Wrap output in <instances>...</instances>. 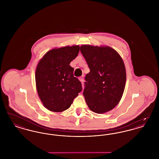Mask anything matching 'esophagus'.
Here are the masks:
<instances>
[{"mask_svg": "<svg viewBox=\"0 0 159 159\" xmlns=\"http://www.w3.org/2000/svg\"><path fill=\"white\" fill-rule=\"evenodd\" d=\"M79 80L82 82V83L83 84V82H84V77H83V76L80 77L79 78Z\"/></svg>", "mask_w": 159, "mask_h": 159, "instance_id": "34e87169", "label": "esophagus"}]
</instances>
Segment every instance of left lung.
Returning a JSON list of instances; mask_svg holds the SVG:
<instances>
[{
  "label": "left lung",
  "instance_id": "left-lung-1",
  "mask_svg": "<svg viewBox=\"0 0 159 159\" xmlns=\"http://www.w3.org/2000/svg\"><path fill=\"white\" fill-rule=\"evenodd\" d=\"M90 69L85 77L83 96L96 113H104L118 104L126 83V70L120 55L108 46H80Z\"/></svg>",
  "mask_w": 159,
  "mask_h": 159
}]
</instances>
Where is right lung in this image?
Instances as JSON below:
<instances>
[{"mask_svg":"<svg viewBox=\"0 0 159 159\" xmlns=\"http://www.w3.org/2000/svg\"><path fill=\"white\" fill-rule=\"evenodd\" d=\"M79 49V45L53 49L38 64L35 74L38 95L43 106L50 111L66 110L82 91V83L74 76V68L70 66Z\"/></svg>","mask_w":159,"mask_h":159,"instance_id":"obj_1","label":"right lung"}]
</instances>
